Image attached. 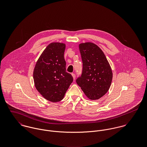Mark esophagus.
Segmentation results:
<instances>
[{"mask_svg": "<svg viewBox=\"0 0 147 147\" xmlns=\"http://www.w3.org/2000/svg\"><path fill=\"white\" fill-rule=\"evenodd\" d=\"M71 75H72V77H73L74 80H75V74H74V73H72Z\"/></svg>", "mask_w": 147, "mask_h": 147, "instance_id": "1", "label": "esophagus"}]
</instances>
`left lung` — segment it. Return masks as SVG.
I'll return each instance as SVG.
<instances>
[{"instance_id": "left-lung-1", "label": "left lung", "mask_w": 147, "mask_h": 147, "mask_svg": "<svg viewBox=\"0 0 147 147\" xmlns=\"http://www.w3.org/2000/svg\"><path fill=\"white\" fill-rule=\"evenodd\" d=\"M83 71L76 79L85 96L91 100H98L107 92L111 84L113 72L104 52L96 44H79Z\"/></svg>"}]
</instances>
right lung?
Listing matches in <instances>:
<instances>
[{
	"label": "right lung",
	"mask_w": 147,
	"mask_h": 147,
	"mask_svg": "<svg viewBox=\"0 0 147 147\" xmlns=\"http://www.w3.org/2000/svg\"><path fill=\"white\" fill-rule=\"evenodd\" d=\"M65 45L50 43L37 61L33 71L35 87L47 100L57 102L63 100L73 82L72 75L66 72L64 58Z\"/></svg>",
	"instance_id": "add662e5"
}]
</instances>
